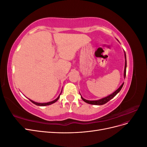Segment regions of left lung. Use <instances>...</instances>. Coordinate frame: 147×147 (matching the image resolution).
<instances>
[{"mask_svg":"<svg viewBox=\"0 0 147 147\" xmlns=\"http://www.w3.org/2000/svg\"><path fill=\"white\" fill-rule=\"evenodd\" d=\"M124 56H125V67H124V78L126 77V65H127V63H126V53H124ZM124 83H123L121 86H120L117 90L115 91L113 93H112V94H110L109 96H108L107 97H104V98H102L101 99H99V100H86V99H84V98H83V97L81 96L82 99L83 101H84L85 102H86V103L88 104H92V105H104L105 104H106L107 102H109L110 100L112 99V98H113V97L116 96L118 93L121 91V88L123 86Z\"/></svg>","mask_w":147,"mask_h":147,"instance_id":"obj_1","label":"left lung"}]
</instances>
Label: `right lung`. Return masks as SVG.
<instances>
[{"mask_svg": "<svg viewBox=\"0 0 147 147\" xmlns=\"http://www.w3.org/2000/svg\"><path fill=\"white\" fill-rule=\"evenodd\" d=\"M59 96H59L58 97H57V98L55 100H53V101H51V102H47V103H38V102H34V101H33V100H30V99H29V100H30L31 102H32L33 104H35L36 105H38V106H46V105H51V104H53V103H55V102H56L57 100L59 99Z\"/></svg>", "mask_w": 147, "mask_h": 147, "instance_id": "obj_1", "label": "right lung"}]
</instances>
